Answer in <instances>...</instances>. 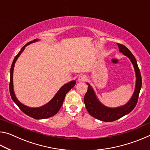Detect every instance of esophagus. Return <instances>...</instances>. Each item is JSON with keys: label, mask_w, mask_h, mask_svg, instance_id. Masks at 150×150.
Returning a JSON list of instances; mask_svg holds the SVG:
<instances>
[{"label": "esophagus", "mask_w": 150, "mask_h": 150, "mask_svg": "<svg viewBox=\"0 0 150 150\" xmlns=\"http://www.w3.org/2000/svg\"><path fill=\"white\" fill-rule=\"evenodd\" d=\"M87 80V77L85 75H81L78 77L79 82H82V81H85Z\"/></svg>", "instance_id": "esophagus-1"}]
</instances>
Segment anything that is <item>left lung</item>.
<instances>
[{
    "label": "left lung",
    "mask_w": 150,
    "mask_h": 150,
    "mask_svg": "<svg viewBox=\"0 0 150 150\" xmlns=\"http://www.w3.org/2000/svg\"><path fill=\"white\" fill-rule=\"evenodd\" d=\"M120 52L128 57L134 66L136 73L135 90L130 100L126 105L116 108H110L101 103L96 97L95 91L92 87L87 83L88 90L84 97V103L86 108L91 116L98 120L104 122H112L118 120L122 116L128 115L135 108L138 103V96L142 87V77L138 63L135 57L125 45L117 44Z\"/></svg>",
    "instance_id": "8db88e82"
}]
</instances>
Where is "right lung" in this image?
Segmentation results:
<instances>
[{
  "label": "right lung",
  "mask_w": 150,
  "mask_h": 150,
  "mask_svg": "<svg viewBox=\"0 0 150 150\" xmlns=\"http://www.w3.org/2000/svg\"><path fill=\"white\" fill-rule=\"evenodd\" d=\"M38 39H35L33 40V41L28 43V44L25 45L24 47H22L21 50L20 51L18 54L16 55V57H14L11 68V81H10L9 89L12 99L13 100L14 102L16 104V105L18 106L20 110L23 112L24 113L26 114V115L30 116V117L35 119H45L52 117V116H54L55 114H57L58 112V111L59 110V109L62 107V106L63 105V100H64L66 94L68 93V91H69L73 87H74L76 83V81L75 80H73L70 81L69 83H66L64 85H63L62 87L59 88V90L57 91L56 95L54 96V98H53L49 103L45 104L44 106H40V107H29V106H27L23 105V104H22L17 99L16 95H15L14 94L13 88V71L14 64L15 63H16L17 59L20 55V54H21L22 52L24 50L25 47H26L28 45L38 41Z\"/></svg>",
  "instance_id": "add662e5"
}]
</instances>
